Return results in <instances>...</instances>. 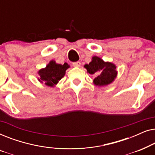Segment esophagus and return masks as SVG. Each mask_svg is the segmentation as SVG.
Here are the masks:
<instances>
[{"label":"esophagus","mask_w":155,"mask_h":155,"mask_svg":"<svg viewBox=\"0 0 155 155\" xmlns=\"http://www.w3.org/2000/svg\"><path fill=\"white\" fill-rule=\"evenodd\" d=\"M80 65H81V63L80 61H77V62L73 63V65L74 67H80Z\"/></svg>","instance_id":"34e87169"}]
</instances>
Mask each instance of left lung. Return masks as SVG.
Instances as JSON below:
<instances>
[{"mask_svg":"<svg viewBox=\"0 0 155 155\" xmlns=\"http://www.w3.org/2000/svg\"><path fill=\"white\" fill-rule=\"evenodd\" d=\"M91 75H97L99 72L100 74L97 75L93 80L96 86H105L111 84L117 76L116 66L114 63L110 62H104L102 59L97 56H93L92 61L89 64L84 65Z\"/></svg>","mask_w":155,"mask_h":155,"instance_id":"left-lung-1","label":"left lung"}]
</instances>
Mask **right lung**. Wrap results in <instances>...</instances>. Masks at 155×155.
Wrapping results in <instances>:
<instances>
[{
	"label": "right lung",
	"instance_id": "1",
	"mask_svg": "<svg viewBox=\"0 0 155 155\" xmlns=\"http://www.w3.org/2000/svg\"><path fill=\"white\" fill-rule=\"evenodd\" d=\"M69 68L70 65L67 63L61 65L56 63V61H51L46 68L39 70L38 72L39 75L38 80L48 87H54L63 78L65 71Z\"/></svg>",
	"mask_w": 155,
	"mask_h": 155
}]
</instances>
